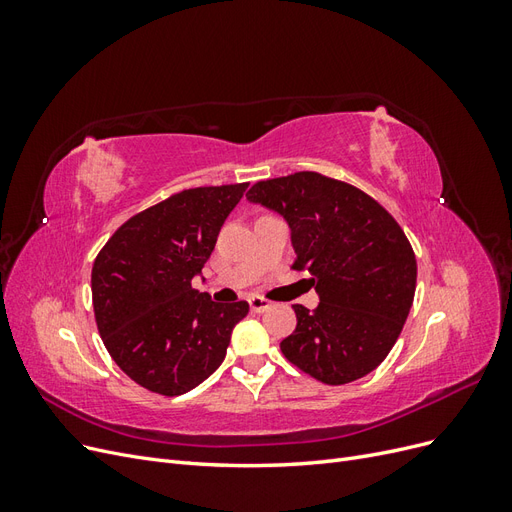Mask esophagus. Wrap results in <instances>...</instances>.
I'll list each match as a JSON object with an SVG mask.
<instances>
[{
  "label": "esophagus",
  "mask_w": 512,
  "mask_h": 512,
  "mask_svg": "<svg viewBox=\"0 0 512 512\" xmlns=\"http://www.w3.org/2000/svg\"><path fill=\"white\" fill-rule=\"evenodd\" d=\"M250 307H252V312H265V309L271 307V301L262 299V297H258V294H254V297H250Z\"/></svg>",
  "instance_id": "34e87169"
}]
</instances>
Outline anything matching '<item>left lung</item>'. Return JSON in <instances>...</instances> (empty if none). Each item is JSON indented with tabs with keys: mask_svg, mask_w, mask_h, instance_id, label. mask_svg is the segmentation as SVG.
<instances>
[{
	"mask_svg": "<svg viewBox=\"0 0 512 512\" xmlns=\"http://www.w3.org/2000/svg\"><path fill=\"white\" fill-rule=\"evenodd\" d=\"M284 218L312 273L318 307L294 305L297 329L280 344L290 363L324 384L374 371L410 314L416 258L404 230L374 198L318 173L258 181L245 196Z\"/></svg>",
	"mask_w": 512,
	"mask_h": 512,
	"instance_id": "left-lung-1",
	"label": "left lung"
}]
</instances>
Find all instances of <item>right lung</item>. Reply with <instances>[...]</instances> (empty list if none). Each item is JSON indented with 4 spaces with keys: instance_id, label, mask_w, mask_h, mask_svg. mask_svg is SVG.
<instances>
[{
    "instance_id": "1",
    "label": "right lung",
    "mask_w": 512,
    "mask_h": 512,
    "mask_svg": "<svg viewBox=\"0 0 512 512\" xmlns=\"http://www.w3.org/2000/svg\"><path fill=\"white\" fill-rule=\"evenodd\" d=\"M247 185L185 190L141 211L108 239L91 269L102 342L126 376L177 397L218 369L245 301L192 288Z\"/></svg>"
}]
</instances>
